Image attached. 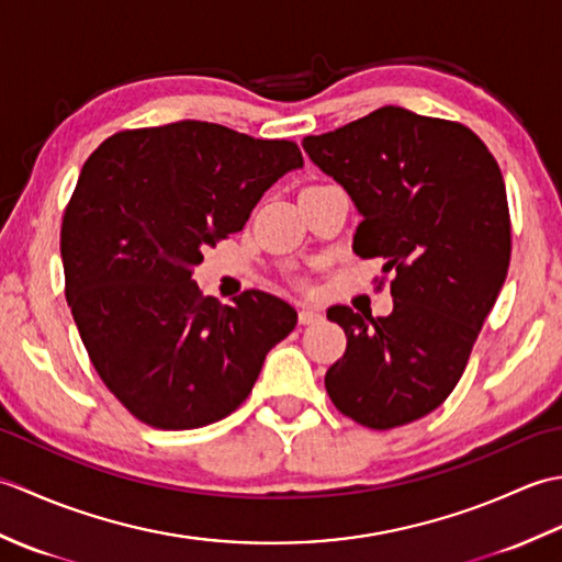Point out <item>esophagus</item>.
Instances as JSON below:
<instances>
[{
  "label": "esophagus",
  "instance_id": "34e87169",
  "mask_svg": "<svg viewBox=\"0 0 562 562\" xmlns=\"http://www.w3.org/2000/svg\"><path fill=\"white\" fill-rule=\"evenodd\" d=\"M321 321V314L316 312V308H300V324L302 326H312V324H318Z\"/></svg>",
  "mask_w": 562,
  "mask_h": 562
}]
</instances>
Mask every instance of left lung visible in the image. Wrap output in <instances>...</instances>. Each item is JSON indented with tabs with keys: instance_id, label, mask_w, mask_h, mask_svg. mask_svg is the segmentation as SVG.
Masks as SVG:
<instances>
[{
	"instance_id": "1",
	"label": "left lung",
	"mask_w": 562,
	"mask_h": 562,
	"mask_svg": "<svg viewBox=\"0 0 562 562\" xmlns=\"http://www.w3.org/2000/svg\"><path fill=\"white\" fill-rule=\"evenodd\" d=\"M348 190L362 222L352 250L393 270L389 316L333 306L348 336L326 372L333 405L391 429L447 401L503 290L512 226L505 181L483 139L461 123L384 105L302 142Z\"/></svg>"
}]
</instances>
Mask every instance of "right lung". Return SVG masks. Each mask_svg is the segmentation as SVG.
<instances>
[{
	"mask_svg": "<svg viewBox=\"0 0 562 562\" xmlns=\"http://www.w3.org/2000/svg\"><path fill=\"white\" fill-rule=\"evenodd\" d=\"M302 164L290 139L202 121L123 130L83 164L59 232L65 296L91 364L137 420H222L294 330L288 302L250 290L220 304L193 268Z\"/></svg>",
	"mask_w": 562,
	"mask_h": 562,
	"instance_id": "add662e5",
	"label": "right lung"
}]
</instances>
